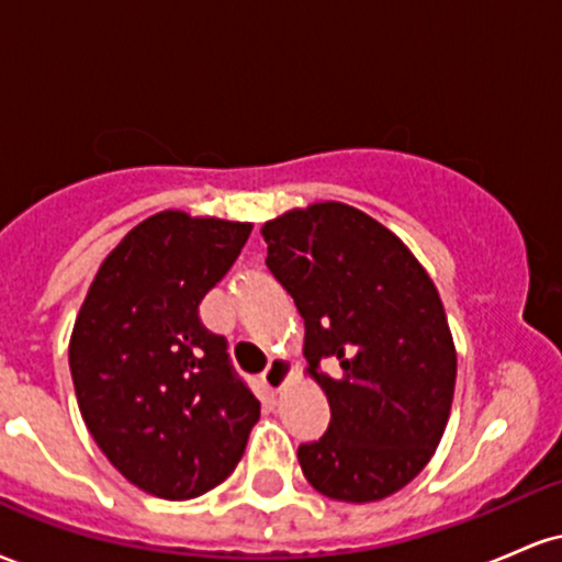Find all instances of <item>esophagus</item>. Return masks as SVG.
<instances>
[{"label": "esophagus", "instance_id": "1", "mask_svg": "<svg viewBox=\"0 0 562 562\" xmlns=\"http://www.w3.org/2000/svg\"><path fill=\"white\" fill-rule=\"evenodd\" d=\"M293 362H290L288 357H274L272 362H269L267 370H263L261 380L267 383L269 391H282L285 385L290 383V378H293Z\"/></svg>", "mask_w": 562, "mask_h": 562}]
</instances>
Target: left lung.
<instances>
[{
  "label": "left lung",
  "instance_id": "8db88e82",
  "mask_svg": "<svg viewBox=\"0 0 562 562\" xmlns=\"http://www.w3.org/2000/svg\"><path fill=\"white\" fill-rule=\"evenodd\" d=\"M261 235L330 404L327 434L299 447L303 475L330 499H385L428 465L449 420L457 351L441 295L402 237L353 205L285 211Z\"/></svg>",
  "mask_w": 562,
  "mask_h": 562
}]
</instances>
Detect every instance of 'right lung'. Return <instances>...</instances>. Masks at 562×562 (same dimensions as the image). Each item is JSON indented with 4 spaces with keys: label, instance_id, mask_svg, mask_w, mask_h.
Returning a JSON list of instances; mask_svg holds the SVG:
<instances>
[{
    "label": "right lung",
    "instance_id": "right-lung-1",
    "mask_svg": "<svg viewBox=\"0 0 562 562\" xmlns=\"http://www.w3.org/2000/svg\"><path fill=\"white\" fill-rule=\"evenodd\" d=\"M250 229L171 209L145 218L100 263L70 333L89 434L128 483L160 499L227 481L261 415L227 340L198 317Z\"/></svg>",
    "mask_w": 562,
    "mask_h": 562
}]
</instances>
